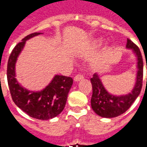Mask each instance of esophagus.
Instances as JSON below:
<instances>
[{"instance_id":"obj_1","label":"esophagus","mask_w":147,"mask_h":147,"mask_svg":"<svg viewBox=\"0 0 147 147\" xmlns=\"http://www.w3.org/2000/svg\"><path fill=\"white\" fill-rule=\"evenodd\" d=\"M83 80V76H81V75H80V74H78V75L76 76L75 78H74L75 82H79V81H80V80Z\"/></svg>"}]
</instances>
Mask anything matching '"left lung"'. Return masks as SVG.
I'll return each instance as SVG.
<instances>
[{
  "label": "left lung",
  "mask_w": 147,
  "mask_h": 147,
  "mask_svg": "<svg viewBox=\"0 0 147 147\" xmlns=\"http://www.w3.org/2000/svg\"><path fill=\"white\" fill-rule=\"evenodd\" d=\"M127 49L133 51L137 58V73L135 86L127 94L117 96L109 93L102 83L101 78L95 73L90 79L93 94L91 97V107L98 116L105 118H113L125 113L140 94L142 86L143 61L139 47L130 39L127 40ZM147 68V64H146Z\"/></svg>",
  "instance_id": "8db88e82"
}]
</instances>
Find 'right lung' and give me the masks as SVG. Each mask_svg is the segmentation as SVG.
Returning <instances> with one entry per match:
<instances>
[{
	"label": "right lung",
	"instance_id": "add662e5",
	"mask_svg": "<svg viewBox=\"0 0 147 147\" xmlns=\"http://www.w3.org/2000/svg\"><path fill=\"white\" fill-rule=\"evenodd\" d=\"M42 33L27 35L15 46L9 56L7 79L11 98L15 104L30 117L38 120H49L63 111L67 94L73 83L71 77L56 75L48 86L40 91H31L21 86L16 79V63L26 41Z\"/></svg>",
	"mask_w": 147,
	"mask_h": 147
}]
</instances>
